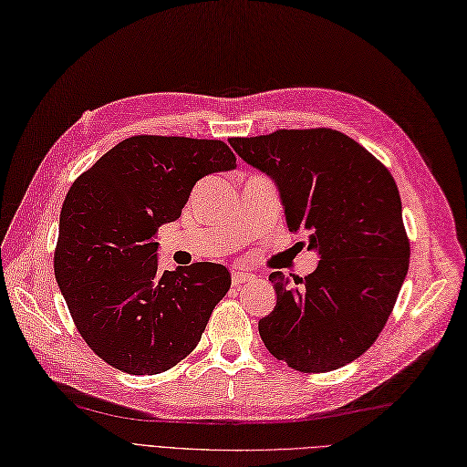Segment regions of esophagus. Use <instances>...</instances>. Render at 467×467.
<instances>
[{
  "instance_id": "1",
  "label": "esophagus",
  "mask_w": 467,
  "mask_h": 467,
  "mask_svg": "<svg viewBox=\"0 0 467 467\" xmlns=\"http://www.w3.org/2000/svg\"><path fill=\"white\" fill-rule=\"evenodd\" d=\"M254 276L251 275V272H247V270H234L232 272V282H234V285H241V284H245V282H251Z\"/></svg>"
}]
</instances>
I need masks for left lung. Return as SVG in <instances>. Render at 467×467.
I'll return each instance as SVG.
<instances>
[{"label":"left lung","mask_w":467,"mask_h":467,"mask_svg":"<svg viewBox=\"0 0 467 467\" xmlns=\"http://www.w3.org/2000/svg\"><path fill=\"white\" fill-rule=\"evenodd\" d=\"M237 156L275 180L289 232L309 234L320 261L309 276L268 280L276 307L259 320L266 349L301 373H327L375 344L410 266L394 178L348 135L280 130L234 137Z\"/></svg>","instance_id":"1"}]
</instances>
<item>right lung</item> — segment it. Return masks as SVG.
Returning <instances> with one entry per match:
<instances>
[{"mask_svg": "<svg viewBox=\"0 0 467 467\" xmlns=\"http://www.w3.org/2000/svg\"><path fill=\"white\" fill-rule=\"evenodd\" d=\"M235 168L222 140L135 135L80 173L61 206L56 280L88 348L130 375H158L197 348L232 276L195 263L160 272L154 235L191 189Z\"/></svg>", "mask_w": 467, "mask_h": 467, "instance_id": "obj_1", "label": "right lung"}]
</instances>
